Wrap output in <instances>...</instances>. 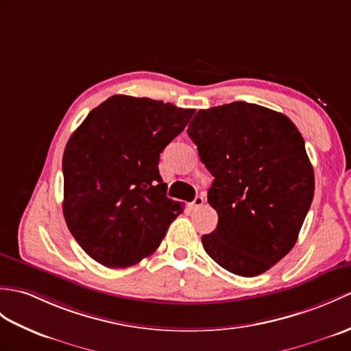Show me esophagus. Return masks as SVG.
Listing matches in <instances>:
<instances>
[{"instance_id": "obj_1", "label": "esophagus", "mask_w": 351, "mask_h": 351, "mask_svg": "<svg viewBox=\"0 0 351 351\" xmlns=\"http://www.w3.org/2000/svg\"><path fill=\"white\" fill-rule=\"evenodd\" d=\"M203 202H205V200H203L202 195H195V199L190 203V208L191 209H197V208H200L203 205Z\"/></svg>"}]
</instances>
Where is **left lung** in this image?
<instances>
[{
  "instance_id": "obj_1",
  "label": "left lung",
  "mask_w": 351,
  "mask_h": 351,
  "mask_svg": "<svg viewBox=\"0 0 351 351\" xmlns=\"http://www.w3.org/2000/svg\"><path fill=\"white\" fill-rule=\"evenodd\" d=\"M186 133L214 176L218 224L203 248L232 274L266 272L295 247L314 197L302 134L282 113L245 101L199 110Z\"/></svg>"
}]
</instances>
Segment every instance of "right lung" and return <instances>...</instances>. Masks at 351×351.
<instances>
[{
    "label": "right lung",
    "instance_id": "right-lung-1",
    "mask_svg": "<svg viewBox=\"0 0 351 351\" xmlns=\"http://www.w3.org/2000/svg\"><path fill=\"white\" fill-rule=\"evenodd\" d=\"M194 109L112 95L88 113L62 157V213L73 238L108 267L151 256L184 205L169 199L160 154Z\"/></svg>",
    "mask_w": 351,
    "mask_h": 351
}]
</instances>
